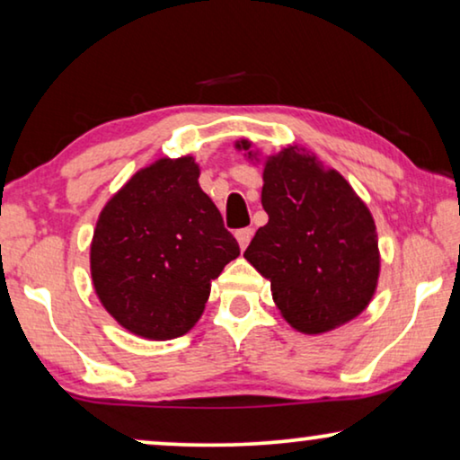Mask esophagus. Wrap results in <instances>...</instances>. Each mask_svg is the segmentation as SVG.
<instances>
[{"instance_id": "34e87169", "label": "esophagus", "mask_w": 460, "mask_h": 460, "mask_svg": "<svg viewBox=\"0 0 460 460\" xmlns=\"http://www.w3.org/2000/svg\"><path fill=\"white\" fill-rule=\"evenodd\" d=\"M251 238H253V228H241V230H236V241H238V244H241L243 251L249 247Z\"/></svg>"}]
</instances>
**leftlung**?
Here are the masks:
<instances>
[{
    "mask_svg": "<svg viewBox=\"0 0 460 460\" xmlns=\"http://www.w3.org/2000/svg\"><path fill=\"white\" fill-rule=\"evenodd\" d=\"M263 165L268 224L244 260L270 280L280 316L304 335H323L367 310L381 274L373 213L337 169L299 144L261 156L253 142L234 144Z\"/></svg>",
    "mask_w": 460,
    "mask_h": 460,
    "instance_id": "1",
    "label": "left lung"
}]
</instances>
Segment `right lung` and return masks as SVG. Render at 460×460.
Segmentation results:
<instances>
[{"mask_svg": "<svg viewBox=\"0 0 460 460\" xmlns=\"http://www.w3.org/2000/svg\"><path fill=\"white\" fill-rule=\"evenodd\" d=\"M192 155L136 172L100 211L90 272L104 310L150 341L186 335L226 263L241 255L199 184Z\"/></svg>", "mask_w": 460, "mask_h": 460, "instance_id": "add662e5", "label": "right lung"}]
</instances>
